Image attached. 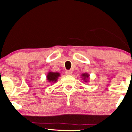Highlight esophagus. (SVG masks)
<instances>
[{"label":"esophagus","instance_id":"obj_1","mask_svg":"<svg viewBox=\"0 0 132 132\" xmlns=\"http://www.w3.org/2000/svg\"><path fill=\"white\" fill-rule=\"evenodd\" d=\"M65 73H66V75H72L73 72H72V71H71V70H66L65 71Z\"/></svg>","mask_w":132,"mask_h":132}]
</instances>
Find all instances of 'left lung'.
Here are the masks:
<instances>
[{
	"label": "left lung",
	"instance_id": "obj_1",
	"mask_svg": "<svg viewBox=\"0 0 132 132\" xmlns=\"http://www.w3.org/2000/svg\"><path fill=\"white\" fill-rule=\"evenodd\" d=\"M81 78H82V80L84 81V82H87L89 81L90 75H89V74H88L87 73H82V74L81 75Z\"/></svg>",
	"mask_w": 132,
	"mask_h": 132
}]
</instances>
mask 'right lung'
Returning <instances> with one entry per match:
<instances>
[{"label": "right lung", "mask_w": 132, "mask_h": 132, "mask_svg": "<svg viewBox=\"0 0 132 132\" xmlns=\"http://www.w3.org/2000/svg\"><path fill=\"white\" fill-rule=\"evenodd\" d=\"M61 74L59 72H52V71H50L48 72L46 76V80L47 81L50 82V83H53L57 81L58 80V77H59Z\"/></svg>", "instance_id": "1"}]
</instances>
